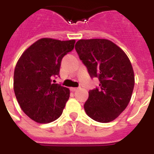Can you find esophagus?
Here are the masks:
<instances>
[{
  "label": "esophagus",
  "instance_id": "34e87169",
  "mask_svg": "<svg viewBox=\"0 0 154 154\" xmlns=\"http://www.w3.org/2000/svg\"><path fill=\"white\" fill-rule=\"evenodd\" d=\"M77 89H78V88H70V90L72 92H75V91H77Z\"/></svg>",
  "mask_w": 154,
  "mask_h": 154
}]
</instances>
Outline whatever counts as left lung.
I'll list each match as a JSON object with an SVG mask.
<instances>
[{
  "instance_id": "1",
  "label": "left lung",
  "mask_w": 154,
  "mask_h": 154,
  "mask_svg": "<svg viewBox=\"0 0 154 154\" xmlns=\"http://www.w3.org/2000/svg\"><path fill=\"white\" fill-rule=\"evenodd\" d=\"M75 49L89 76L100 82L99 87L89 91L85 111L96 122H112L125 109L134 90V72L129 57L106 39L79 40Z\"/></svg>"
}]
</instances>
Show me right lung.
Listing matches in <instances>:
<instances>
[{"instance_id":"right-lung-1","label":"right lung","mask_w":154,"mask_h":154,"mask_svg":"<svg viewBox=\"0 0 154 154\" xmlns=\"http://www.w3.org/2000/svg\"><path fill=\"white\" fill-rule=\"evenodd\" d=\"M75 40L42 38L25 50L16 65L13 89L21 109L38 123L60 117L69 97V89L53 83L59 77L61 60L74 48Z\"/></svg>"}]
</instances>
